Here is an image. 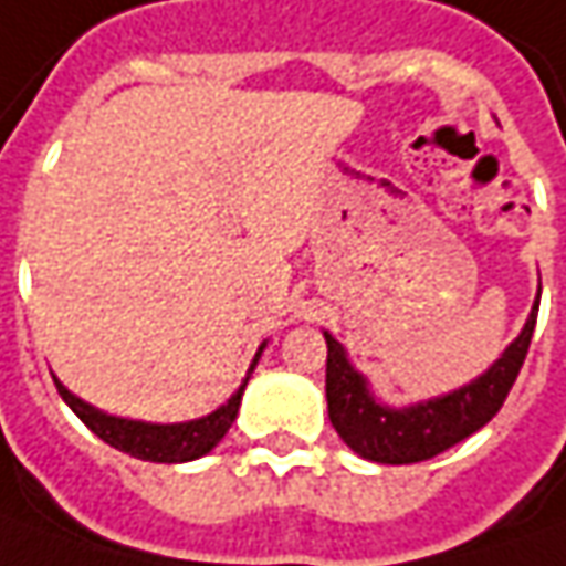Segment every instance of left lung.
Returning a JSON list of instances; mask_svg holds the SVG:
<instances>
[{"label": "left lung", "instance_id": "obj_1", "mask_svg": "<svg viewBox=\"0 0 566 566\" xmlns=\"http://www.w3.org/2000/svg\"><path fill=\"white\" fill-rule=\"evenodd\" d=\"M536 316L538 297L530 310L523 332L504 347V354L482 376L441 398L419 400L410 407L381 403L373 395L366 376L347 360L344 344L335 342L328 332H322L328 344L325 400H328V419L335 432L354 454L373 463H419L454 448L458 441L470 439L495 417L507 391L514 388L520 366L526 360V350L533 342Z\"/></svg>", "mask_w": 566, "mask_h": 566}]
</instances>
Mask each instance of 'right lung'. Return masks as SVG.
<instances>
[{"label":"right lung","mask_w":566,"mask_h":566,"mask_svg":"<svg viewBox=\"0 0 566 566\" xmlns=\"http://www.w3.org/2000/svg\"><path fill=\"white\" fill-rule=\"evenodd\" d=\"M265 342L260 344L256 357L247 369V379L250 373L256 369L260 363V354H263ZM55 379V376H52ZM247 379L241 381V388L224 400L219 410L206 413L200 419H187V422H144V419H125V417H112V413H103L96 410L93 403L81 400L77 395H71L69 388L62 381L55 379V388L62 400L69 403L71 410L81 417V422L87 426L93 436L125 451L130 458L137 460H153V463H187V460H197L209 454L219 441L224 439V432L231 429V422L238 417V407H241V398H244Z\"/></svg>","instance_id":"obj_1"}]
</instances>
